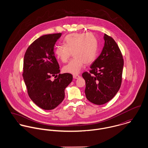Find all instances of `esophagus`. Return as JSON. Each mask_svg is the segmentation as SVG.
<instances>
[{"label": "esophagus", "instance_id": "obj_1", "mask_svg": "<svg viewBox=\"0 0 148 148\" xmlns=\"http://www.w3.org/2000/svg\"><path fill=\"white\" fill-rule=\"evenodd\" d=\"M73 79H79V78L80 77V75H74L73 76Z\"/></svg>", "mask_w": 148, "mask_h": 148}]
</instances>
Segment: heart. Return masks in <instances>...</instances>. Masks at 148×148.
Segmentation results:
<instances>
[{
    "label": "heart",
    "instance_id": "1",
    "mask_svg": "<svg viewBox=\"0 0 148 148\" xmlns=\"http://www.w3.org/2000/svg\"><path fill=\"white\" fill-rule=\"evenodd\" d=\"M64 45L56 46L55 53L56 58L66 63L72 53L74 58L63 67L64 72L73 75L78 74L85 64L92 63L96 59L99 42L92 33H73L65 36Z\"/></svg>",
    "mask_w": 148,
    "mask_h": 148
}]
</instances>
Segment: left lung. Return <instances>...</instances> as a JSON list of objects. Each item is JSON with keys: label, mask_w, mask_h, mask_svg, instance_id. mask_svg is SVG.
<instances>
[{"label": "left lung", "mask_w": 148, "mask_h": 148, "mask_svg": "<svg viewBox=\"0 0 148 148\" xmlns=\"http://www.w3.org/2000/svg\"><path fill=\"white\" fill-rule=\"evenodd\" d=\"M104 46L99 56L90 65L89 73L82 76L85 81L86 99L96 105H103L112 100L121 84L124 60L114 39L104 34Z\"/></svg>", "instance_id": "8db88e82"}]
</instances>
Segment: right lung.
Returning a JSON list of instances; mask_svg holds the SVG:
<instances>
[{
	"instance_id": "1",
	"label": "right lung",
	"mask_w": 148,
	"mask_h": 148,
	"mask_svg": "<svg viewBox=\"0 0 148 148\" xmlns=\"http://www.w3.org/2000/svg\"><path fill=\"white\" fill-rule=\"evenodd\" d=\"M61 36V33L43 35L29 46L24 55L23 76L28 94L44 110L53 109L63 101L64 90L73 79L70 73L59 74L53 50ZM55 75L57 78L51 81V76Z\"/></svg>"
}]
</instances>
